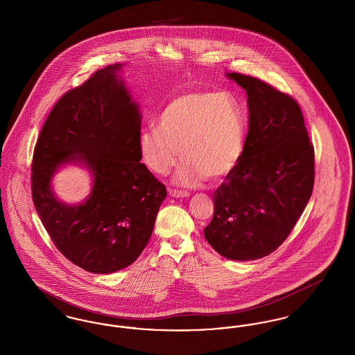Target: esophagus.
<instances>
[{
	"instance_id": "34e87169",
	"label": "esophagus",
	"mask_w": 355,
	"mask_h": 355,
	"mask_svg": "<svg viewBox=\"0 0 355 355\" xmlns=\"http://www.w3.org/2000/svg\"><path fill=\"white\" fill-rule=\"evenodd\" d=\"M169 194L174 198H186L189 197V193L185 190H177V189H170Z\"/></svg>"
}]
</instances>
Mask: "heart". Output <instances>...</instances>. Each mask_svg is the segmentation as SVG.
I'll use <instances>...</instances> for the list:
<instances>
[{
    "mask_svg": "<svg viewBox=\"0 0 355 355\" xmlns=\"http://www.w3.org/2000/svg\"><path fill=\"white\" fill-rule=\"evenodd\" d=\"M245 146L241 105L230 93L189 92L162 109L158 128L141 132L139 155L145 166L164 175L184 157L174 175L178 185L194 186L207 177L218 181L239 162Z\"/></svg>",
    "mask_w": 355,
    "mask_h": 355,
    "instance_id": "obj_1",
    "label": "heart"
}]
</instances>
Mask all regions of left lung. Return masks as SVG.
<instances>
[{
  "label": "left lung",
  "instance_id": "8db88e82",
  "mask_svg": "<svg viewBox=\"0 0 355 355\" xmlns=\"http://www.w3.org/2000/svg\"><path fill=\"white\" fill-rule=\"evenodd\" d=\"M226 76L246 90L249 132L239 162L214 191V216L203 233L222 257L253 261L277 250L304 213L314 148L293 97L250 76Z\"/></svg>",
  "mask_w": 355,
  "mask_h": 355
}]
</instances>
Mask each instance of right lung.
I'll use <instances>...</instances> for the list:
<instances>
[{"mask_svg": "<svg viewBox=\"0 0 355 355\" xmlns=\"http://www.w3.org/2000/svg\"><path fill=\"white\" fill-rule=\"evenodd\" d=\"M122 64L96 71L69 90L45 121L32 164L35 210L55 248L96 274L128 268L148 245L166 187L141 164V112L119 73ZM68 163L91 171L84 203H61L51 189Z\"/></svg>", "mask_w": 355, "mask_h": 355, "instance_id": "1", "label": "right lung"}]
</instances>
